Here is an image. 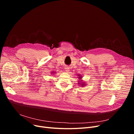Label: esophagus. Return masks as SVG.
I'll list each match as a JSON object with an SVG mask.
<instances>
[{"instance_id": "esophagus-1", "label": "esophagus", "mask_w": 134, "mask_h": 134, "mask_svg": "<svg viewBox=\"0 0 134 134\" xmlns=\"http://www.w3.org/2000/svg\"><path fill=\"white\" fill-rule=\"evenodd\" d=\"M65 70L66 72H69L70 71V69H69V67L68 66H66L65 67Z\"/></svg>"}]
</instances>
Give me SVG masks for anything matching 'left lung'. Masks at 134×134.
Listing matches in <instances>:
<instances>
[{
  "mask_svg": "<svg viewBox=\"0 0 134 134\" xmlns=\"http://www.w3.org/2000/svg\"><path fill=\"white\" fill-rule=\"evenodd\" d=\"M78 78H79V81H78V84H79V85H81L80 86H85V85L86 84L84 83L83 82H82V80H81V79H82V76L80 75V74H78Z\"/></svg>",
  "mask_w": 134,
  "mask_h": 134,
  "instance_id": "1",
  "label": "left lung"
}]
</instances>
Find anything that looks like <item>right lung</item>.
<instances>
[{
    "label": "right lung",
    "mask_w": 134,
    "mask_h": 134,
    "mask_svg": "<svg viewBox=\"0 0 134 134\" xmlns=\"http://www.w3.org/2000/svg\"><path fill=\"white\" fill-rule=\"evenodd\" d=\"M55 72H52V74H53V75H54V74H55Z\"/></svg>",
    "instance_id": "add662e5"
}]
</instances>
